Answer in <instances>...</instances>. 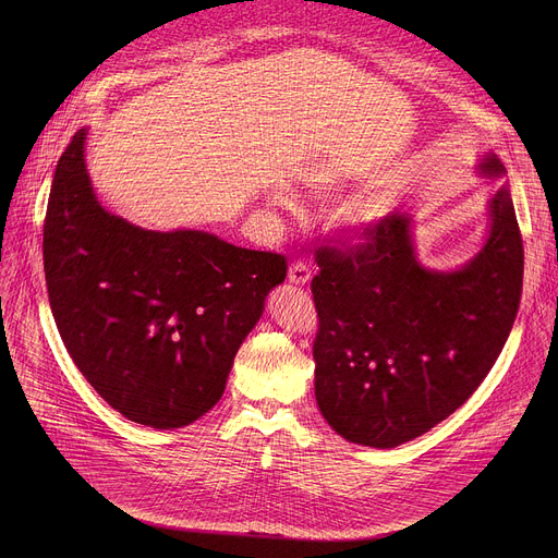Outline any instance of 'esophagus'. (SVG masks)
Returning a JSON list of instances; mask_svg holds the SVG:
<instances>
[{"label":"esophagus","mask_w":558,"mask_h":558,"mask_svg":"<svg viewBox=\"0 0 558 558\" xmlns=\"http://www.w3.org/2000/svg\"><path fill=\"white\" fill-rule=\"evenodd\" d=\"M312 280V269L305 262H294L289 267V282L291 284H307Z\"/></svg>","instance_id":"esophagus-1"}]
</instances>
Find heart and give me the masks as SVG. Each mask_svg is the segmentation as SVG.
Instances as JSON below:
<instances>
[{
	"mask_svg": "<svg viewBox=\"0 0 558 558\" xmlns=\"http://www.w3.org/2000/svg\"><path fill=\"white\" fill-rule=\"evenodd\" d=\"M274 201H276L278 205H291V203H294L287 192H276V194H274Z\"/></svg>",
	"mask_w": 558,
	"mask_h": 558,
	"instance_id": "1",
	"label": "heart"
}]
</instances>
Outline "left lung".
<instances>
[{
	"instance_id": "obj_1",
	"label": "left lung",
	"mask_w": 558,
	"mask_h": 558,
	"mask_svg": "<svg viewBox=\"0 0 558 558\" xmlns=\"http://www.w3.org/2000/svg\"><path fill=\"white\" fill-rule=\"evenodd\" d=\"M477 173L505 179L495 154ZM484 246L459 269L421 264L414 217L391 213L353 248H318L314 393L345 441L396 448L446 421L500 357L522 294V238L509 185L488 198Z\"/></svg>"
}]
</instances>
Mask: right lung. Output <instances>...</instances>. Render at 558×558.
I'll list each match as a JSON object with an SVG mask.
<instances>
[{
	"mask_svg": "<svg viewBox=\"0 0 558 558\" xmlns=\"http://www.w3.org/2000/svg\"><path fill=\"white\" fill-rule=\"evenodd\" d=\"M87 129L56 165L43 257L70 357L124 418L185 427L219 402L234 355L287 276L278 253L205 230H146L110 215L85 167Z\"/></svg>",
	"mask_w": 558,
	"mask_h": 558,
	"instance_id": "obj_1",
	"label": "right lung"
}]
</instances>
